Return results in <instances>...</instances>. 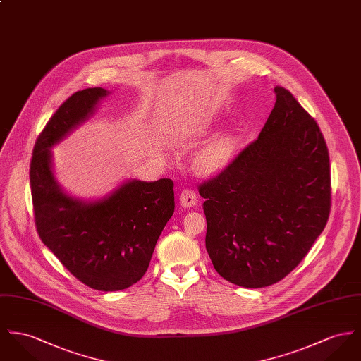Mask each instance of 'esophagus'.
Wrapping results in <instances>:
<instances>
[{"mask_svg":"<svg viewBox=\"0 0 361 361\" xmlns=\"http://www.w3.org/2000/svg\"><path fill=\"white\" fill-rule=\"evenodd\" d=\"M180 203L184 207H192V206H195L197 203V196H196V192H195L194 190H191V188L184 190L181 195H180Z\"/></svg>","mask_w":361,"mask_h":361,"instance_id":"1","label":"esophagus"}]
</instances>
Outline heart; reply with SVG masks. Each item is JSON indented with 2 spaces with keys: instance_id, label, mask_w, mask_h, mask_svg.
I'll list each match as a JSON object with an SVG mask.
<instances>
[{
  "instance_id": "1",
  "label": "heart",
  "mask_w": 361,
  "mask_h": 361,
  "mask_svg": "<svg viewBox=\"0 0 361 361\" xmlns=\"http://www.w3.org/2000/svg\"><path fill=\"white\" fill-rule=\"evenodd\" d=\"M233 139L229 135H222L212 140L196 155V165L204 171H214L226 165L232 155Z\"/></svg>"
}]
</instances>
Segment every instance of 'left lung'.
Here are the masks:
<instances>
[{
  "mask_svg": "<svg viewBox=\"0 0 361 361\" xmlns=\"http://www.w3.org/2000/svg\"><path fill=\"white\" fill-rule=\"evenodd\" d=\"M258 139L199 185L217 274L259 288L286 278L329 221L330 157L316 121L284 87Z\"/></svg>",
  "mask_w": 361,
  "mask_h": 361,
  "instance_id": "8db88e82",
  "label": "left lung"
}]
</instances>
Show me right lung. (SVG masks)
<instances>
[{"mask_svg": "<svg viewBox=\"0 0 361 361\" xmlns=\"http://www.w3.org/2000/svg\"><path fill=\"white\" fill-rule=\"evenodd\" d=\"M107 93L103 87H87L57 109L35 141L30 185L35 226L44 245L87 287L118 291L147 272L158 238L174 213V184L170 178L132 180L92 203L61 191L49 148L87 119Z\"/></svg>", "mask_w": 361, "mask_h": 361, "instance_id": "add662e5", "label": "right lung"}]
</instances>
